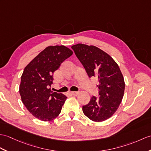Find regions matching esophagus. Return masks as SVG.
<instances>
[{"mask_svg":"<svg viewBox=\"0 0 151 151\" xmlns=\"http://www.w3.org/2000/svg\"><path fill=\"white\" fill-rule=\"evenodd\" d=\"M70 93H71V94H72V95L76 96L77 94H78L79 93V92H78V91H72V92H71Z\"/></svg>","mask_w":151,"mask_h":151,"instance_id":"34e87169","label":"esophagus"}]
</instances>
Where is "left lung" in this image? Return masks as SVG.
I'll return each mask as SVG.
<instances>
[{
	"label": "left lung",
	"instance_id": "obj_1",
	"mask_svg": "<svg viewBox=\"0 0 151 151\" xmlns=\"http://www.w3.org/2000/svg\"><path fill=\"white\" fill-rule=\"evenodd\" d=\"M71 48L88 76L99 81V96L91 97L82 107L83 113L92 121L106 120L114 114L123 99L125 82L120 69L113 58L96 46L78 44Z\"/></svg>",
	"mask_w": 151,
	"mask_h": 151
}]
</instances>
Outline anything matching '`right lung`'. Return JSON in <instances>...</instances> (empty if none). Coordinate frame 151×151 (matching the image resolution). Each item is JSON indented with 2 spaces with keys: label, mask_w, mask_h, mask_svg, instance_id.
<instances>
[{
  "label": "right lung",
  "mask_w": 151,
  "mask_h": 151,
  "mask_svg": "<svg viewBox=\"0 0 151 151\" xmlns=\"http://www.w3.org/2000/svg\"><path fill=\"white\" fill-rule=\"evenodd\" d=\"M72 55L64 45L48 46L24 69L19 87L21 99L29 113L42 121L52 120L60 113L67 97L51 91L50 87L54 72Z\"/></svg>",
  "instance_id": "1"
}]
</instances>
